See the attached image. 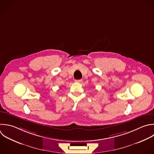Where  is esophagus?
I'll return each instance as SVG.
<instances>
[{
  "instance_id": "34e87169",
  "label": "esophagus",
  "mask_w": 154,
  "mask_h": 154,
  "mask_svg": "<svg viewBox=\"0 0 154 154\" xmlns=\"http://www.w3.org/2000/svg\"><path fill=\"white\" fill-rule=\"evenodd\" d=\"M82 81V79H78V80H75L76 82H81Z\"/></svg>"
}]
</instances>
